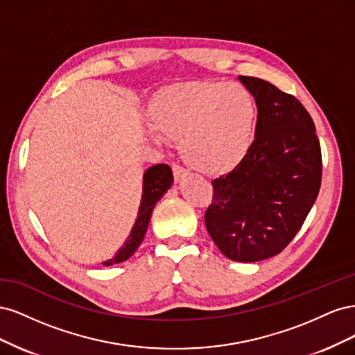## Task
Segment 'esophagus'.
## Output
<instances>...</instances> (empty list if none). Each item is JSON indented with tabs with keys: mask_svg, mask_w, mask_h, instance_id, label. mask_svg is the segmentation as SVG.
Returning a JSON list of instances; mask_svg holds the SVG:
<instances>
[{
	"mask_svg": "<svg viewBox=\"0 0 355 355\" xmlns=\"http://www.w3.org/2000/svg\"><path fill=\"white\" fill-rule=\"evenodd\" d=\"M171 168H173V176H175L176 182L184 180L188 176V171L184 167H180L178 164H173V167H171Z\"/></svg>",
	"mask_w": 355,
	"mask_h": 355,
	"instance_id": "34e87169",
	"label": "esophagus"
}]
</instances>
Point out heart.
Returning <instances> with one entry per match:
<instances>
[{"label":"heart","instance_id":"1","mask_svg":"<svg viewBox=\"0 0 355 355\" xmlns=\"http://www.w3.org/2000/svg\"><path fill=\"white\" fill-rule=\"evenodd\" d=\"M149 120L158 136L178 141L188 166L206 175H223L250 151L256 106L239 84L180 83L155 93Z\"/></svg>","mask_w":355,"mask_h":355}]
</instances>
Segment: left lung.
Returning a JSON list of instances; mask_svg holds the SVG:
<instances>
[{
    "mask_svg": "<svg viewBox=\"0 0 355 355\" xmlns=\"http://www.w3.org/2000/svg\"><path fill=\"white\" fill-rule=\"evenodd\" d=\"M239 80L257 106L254 141L237 167L211 182L204 220L228 259L257 262L280 253L305 222L321 185V149L295 96L261 78Z\"/></svg>",
    "mask_w": 355,
    "mask_h": 355,
    "instance_id": "left-lung-1",
    "label": "left lung"
}]
</instances>
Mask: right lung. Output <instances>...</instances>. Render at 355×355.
<instances>
[{
    "label": "right lung",
    "instance_id": "obj_1",
    "mask_svg": "<svg viewBox=\"0 0 355 355\" xmlns=\"http://www.w3.org/2000/svg\"><path fill=\"white\" fill-rule=\"evenodd\" d=\"M171 184H173V171L167 164H155L145 171L142 184V201L141 206H139V213L130 235H128L124 245L116 252L112 259L103 262L105 266L124 262L137 250V247L141 245L145 237L149 219H151L157 201L166 194Z\"/></svg>",
    "mask_w": 355,
    "mask_h": 355
}]
</instances>
